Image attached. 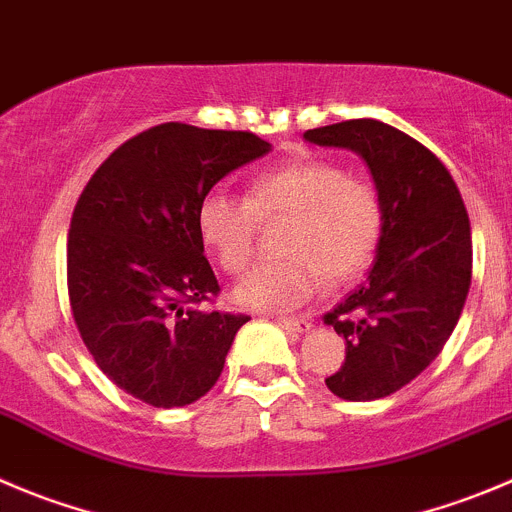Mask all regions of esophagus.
<instances>
[{"instance_id": "1", "label": "esophagus", "mask_w": 512, "mask_h": 512, "mask_svg": "<svg viewBox=\"0 0 512 512\" xmlns=\"http://www.w3.org/2000/svg\"><path fill=\"white\" fill-rule=\"evenodd\" d=\"M270 318L290 333H308L310 331V323L305 321V318H283V315H270Z\"/></svg>"}]
</instances>
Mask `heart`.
I'll return each mask as SVG.
<instances>
[{
  "label": "heart",
  "instance_id": "obj_1",
  "mask_svg": "<svg viewBox=\"0 0 512 512\" xmlns=\"http://www.w3.org/2000/svg\"><path fill=\"white\" fill-rule=\"evenodd\" d=\"M285 217L283 257L252 270L232 298L250 310H293L323 285L369 267L384 227L379 191L331 161H298L257 174L247 199L207 191L197 229L227 275H242L257 252V222Z\"/></svg>",
  "mask_w": 512,
  "mask_h": 512
}]
</instances>
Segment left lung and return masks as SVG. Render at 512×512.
<instances>
[{
  "label": "left lung",
  "instance_id": "8db88e82",
  "mask_svg": "<svg viewBox=\"0 0 512 512\" xmlns=\"http://www.w3.org/2000/svg\"><path fill=\"white\" fill-rule=\"evenodd\" d=\"M303 138L361 156L379 191L374 265L323 321L346 341L328 389L346 401L384 399L432 364L460 321L472 280L470 217L442 161L386 123L358 118Z\"/></svg>",
  "mask_w": 512,
  "mask_h": 512
}]
</instances>
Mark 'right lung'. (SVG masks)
<instances>
[{
    "mask_svg": "<svg viewBox=\"0 0 512 512\" xmlns=\"http://www.w3.org/2000/svg\"><path fill=\"white\" fill-rule=\"evenodd\" d=\"M247 131L161 123L100 164L75 204L68 293L95 364L151 407H186L217 384L247 315L199 310L219 293L197 229L202 197L270 154Z\"/></svg>",
    "mask_w": 512,
    "mask_h": 512,
    "instance_id": "1",
    "label": "right lung"
}]
</instances>
